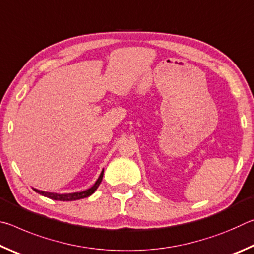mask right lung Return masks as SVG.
Masks as SVG:
<instances>
[{
	"mask_svg": "<svg viewBox=\"0 0 254 254\" xmlns=\"http://www.w3.org/2000/svg\"><path fill=\"white\" fill-rule=\"evenodd\" d=\"M103 175H104V170L102 171L100 177L96 180V183L93 185V186L89 189H86L84 191H79V192H71V194H56V192H48V191H42L39 190V189H34V191L38 192V194L44 195L46 197H48L50 199H55V200H62V201H69V200H77V199H81L85 198V197L91 196L94 191L96 190L97 187L100 186V184L103 179Z\"/></svg>",
	"mask_w": 254,
	"mask_h": 254,
	"instance_id": "add662e5",
	"label": "right lung"
}]
</instances>
